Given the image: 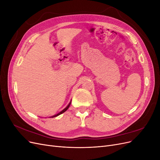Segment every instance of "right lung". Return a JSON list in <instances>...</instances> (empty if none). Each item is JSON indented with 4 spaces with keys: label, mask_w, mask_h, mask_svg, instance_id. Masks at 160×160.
I'll list each match as a JSON object with an SVG mask.
<instances>
[{
    "label": "right lung",
    "mask_w": 160,
    "mask_h": 160,
    "mask_svg": "<svg viewBox=\"0 0 160 160\" xmlns=\"http://www.w3.org/2000/svg\"><path fill=\"white\" fill-rule=\"evenodd\" d=\"M71 101H70V102H69V103L68 104V105H67V107L64 109H62L61 111V112H59V113H58L57 114H56V115H52V116H51V117H49V118H55V117H57V116H58V115H61V114H62V113H63L64 112H65V111L67 110V109H68V108H69V106H70V105H71Z\"/></svg>",
    "instance_id": "add662e5"
}]
</instances>
